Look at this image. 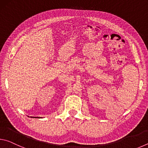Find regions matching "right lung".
I'll return each mask as SVG.
<instances>
[{
    "label": "right lung",
    "mask_w": 148,
    "mask_h": 148,
    "mask_svg": "<svg viewBox=\"0 0 148 148\" xmlns=\"http://www.w3.org/2000/svg\"><path fill=\"white\" fill-rule=\"evenodd\" d=\"M36 118H39V117H36Z\"/></svg>",
    "instance_id": "right-lung-1"
}]
</instances>
